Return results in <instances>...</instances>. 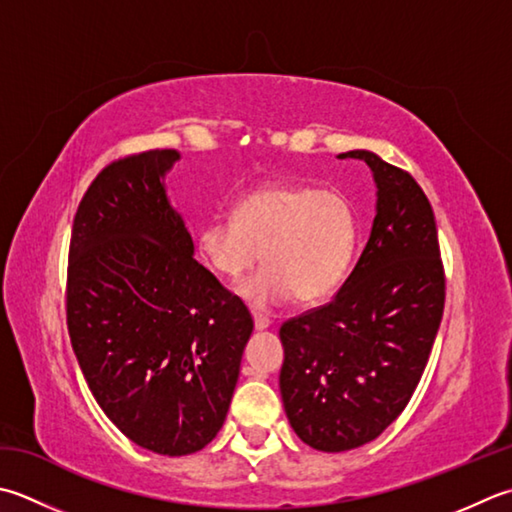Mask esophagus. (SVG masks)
Here are the masks:
<instances>
[{
    "label": "esophagus",
    "mask_w": 512,
    "mask_h": 512,
    "mask_svg": "<svg viewBox=\"0 0 512 512\" xmlns=\"http://www.w3.org/2000/svg\"><path fill=\"white\" fill-rule=\"evenodd\" d=\"M253 319H255V330H266L270 326V319L266 315H257L255 313Z\"/></svg>",
    "instance_id": "esophagus-1"
}]
</instances>
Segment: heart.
I'll use <instances>...</instances> for the list:
<instances>
[{
	"label": "heart",
	"instance_id": "obj_1",
	"mask_svg": "<svg viewBox=\"0 0 512 512\" xmlns=\"http://www.w3.org/2000/svg\"><path fill=\"white\" fill-rule=\"evenodd\" d=\"M357 246V213L339 190L313 184L270 182L237 202L235 215L210 219L197 230L204 262L228 279L253 268L264 248L266 266L237 286L255 310L295 295L317 304L333 295L348 273Z\"/></svg>",
	"mask_w": 512,
	"mask_h": 512
}]
</instances>
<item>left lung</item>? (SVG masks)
I'll return each mask as SVG.
<instances>
[{"label":"left lung","instance_id":"8db88e82","mask_svg":"<svg viewBox=\"0 0 512 512\" xmlns=\"http://www.w3.org/2000/svg\"><path fill=\"white\" fill-rule=\"evenodd\" d=\"M377 206L368 244L333 302L279 328V390L304 444L342 453L373 442L422 379L444 313L435 215L406 170L370 150Z\"/></svg>","mask_w":512,"mask_h":512}]
</instances>
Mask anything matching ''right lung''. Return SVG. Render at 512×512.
<instances>
[{
	"instance_id": "right-lung-1",
	"label": "right lung",
	"mask_w": 512,
	"mask_h": 512,
	"mask_svg": "<svg viewBox=\"0 0 512 512\" xmlns=\"http://www.w3.org/2000/svg\"><path fill=\"white\" fill-rule=\"evenodd\" d=\"M177 150L108 164L79 202L66 319L90 393L146 450L182 457L224 426L253 317L193 257L164 177Z\"/></svg>"
}]
</instances>
